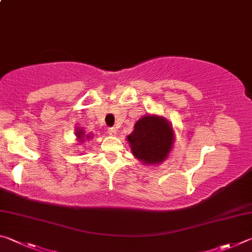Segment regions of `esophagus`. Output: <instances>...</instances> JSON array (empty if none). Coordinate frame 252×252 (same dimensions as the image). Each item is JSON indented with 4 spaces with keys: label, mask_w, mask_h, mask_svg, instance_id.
<instances>
[{
    "label": "esophagus",
    "mask_w": 252,
    "mask_h": 252,
    "mask_svg": "<svg viewBox=\"0 0 252 252\" xmlns=\"http://www.w3.org/2000/svg\"><path fill=\"white\" fill-rule=\"evenodd\" d=\"M108 133H109V135L114 136V135H117V130L114 129V127H110V129H108Z\"/></svg>",
    "instance_id": "1"
}]
</instances>
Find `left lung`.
<instances>
[{
	"label": "left lung",
	"mask_w": 252,
	"mask_h": 252,
	"mask_svg": "<svg viewBox=\"0 0 252 252\" xmlns=\"http://www.w3.org/2000/svg\"><path fill=\"white\" fill-rule=\"evenodd\" d=\"M132 155L144 164H159L171 151L174 133L168 120L159 116H144L126 136Z\"/></svg>",
	"instance_id": "1"
}]
</instances>
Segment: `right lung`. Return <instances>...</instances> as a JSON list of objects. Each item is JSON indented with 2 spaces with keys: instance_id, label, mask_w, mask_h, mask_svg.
Returning <instances> with one entry per match:
<instances>
[{
  "instance_id": "obj_1",
  "label": "right lung",
  "mask_w": 252,
  "mask_h": 252,
  "mask_svg": "<svg viewBox=\"0 0 252 252\" xmlns=\"http://www.w3.org/2000/svg\"><path fill=\"white\" fill-rule=\"evenodd\" d=\"M75 135H76V138H78V140H80L81 142H83L85 138H87V139L90 138V135H85V134H84V131L79 129V127H78V129H76Z\"/></svg>"
}]
</instances>
